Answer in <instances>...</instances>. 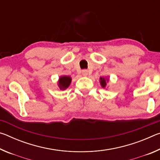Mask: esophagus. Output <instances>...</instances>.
Segmentation results:
<instances>
[{"label": "esophagus", "mask_w": 160, "mask_h": 160, "mask_svg": "<svg viewBox=\"0 0 160 160\" xmlns=\"http://www.w3.org/2000/svg\"><path fill=\"white\" fill-rule=\"evenodd\" d=\"M82 74L83 76H87L88 75V70H82Z\"/></svg>", "instance_id": "obj_1"}]
</instances>
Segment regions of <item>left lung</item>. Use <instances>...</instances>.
Returning a JSON list of instances; mask_svg holds the SVG:
<instances>
[{
	"instance_id": "left-lung-1",
	"label": "left lung",
	"mask_w": 160,
	"mask_h": 160,
	"mask_svg": "<svg viewBox=\"0 0 160 160\" xmlns=\"http://www.w3.org/2000/svg\"><path fill=\"white\" fill-rule=\"evenodd\" d=\"M108 82H109V79H108L107 78H100L99 82H100V85H101V86L103 88H106V86L107 85V83Z\"/></svg>"
}]
</instances>
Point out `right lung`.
<instances>
[{
	"mask_svg": "<svg viewBox=\"0 0 160 160\" xmlns=\"http://www.w3.org/2000/svg\"><path fill=\"white\" fill-rule=\"evenodd\" d=\"M72 81V78L67 75H63L59 78L58 81V86L60 90H64L68 88Z\"/></svg>",
	"mask_w": 160,
	"mask_h": 160,
	"instance_id": "right-lung-1",
	"label": "right lung"
}]
</instances>
